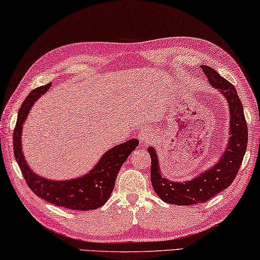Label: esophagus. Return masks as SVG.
Returning a JSON list of instances; mask_svg holds the SVG:
<instances>
[{"label": "esophagus", "mask_w": 260, "mask_h": 260, "mask_svg": "<svg viewBox=\"0 0 260 260\" xmlns=\"http://www.w3.org/2000/svg\"><path fill=\"white\" fill-rule=\"evenodd\" d=\"M137 137H138V140L142 144H144V145H145V144H148L151 142V139H152V134L150 133V131H147V130H145V129H142L138 133V135H137Z\"/></svg>", "instance_id": "esophagus-1"}]
</instances>
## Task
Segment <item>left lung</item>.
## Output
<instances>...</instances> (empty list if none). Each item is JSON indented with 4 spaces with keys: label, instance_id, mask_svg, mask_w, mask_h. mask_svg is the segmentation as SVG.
Instances as JSON below:
<instances>
[{
    "label": "left lung",
    "instance_id": "1",
    "mask_svg": "<svg viewBox=\"0 0 260 260\" xmlns=\"http://www.w3.org/2000/svg\"><path fill=\"white\" fill-rule=\"evenodd\" d=\"M202 68L208 82L222 93L229 105L231 125L228 145L218 164L186 182H173L162 177L155 150L152 146L147 148L151 155L153 189L164 202L174 205L185 206L205 203L227 189L235 180L248 146V125L245 122L243 106L235 87L211 67L202 66Z\"/></svg>",
    "mask_w": 260,
    "mask_h": 260
}]
</instances>
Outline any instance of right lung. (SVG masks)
<instances>
[{
    "instance_id": "right-lung-1",
    "label": "right lung",
    "mask_w": 260,
    "mask_h": 260,
    "mask_svg": "<svg viewBox=\"0 0 260 260\" xmlns=\"http://www.w3.org/2000/svg\"><path fill=\"white\" fill-rule=\"evenodd\" d=\"M52 84L37 87L26 96L20 106L18 117L14 130V153L22 174L26 181L28 188L38 197L56 206L69 210L88 211L95 210L108 201L112 194L115 180L120 172L122 165L126 158L135 151L139 142L137 139H130L120 145L110 148L102 155L99 162L90 173L82 177L70 181H52L38 176L28 165L23 155L22 150V129L26 120L29 109L39 98L45 94Z\"/></svg>"
}]
</instances>
